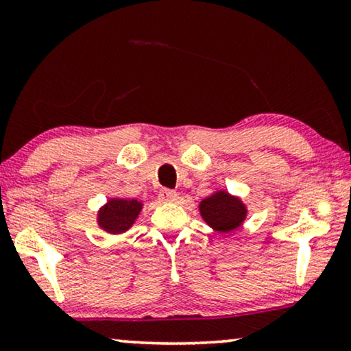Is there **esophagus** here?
Wrapping results in <instances>:
<instances>
[{
	"label": "esophagus",
	"mask_w": 351,
	"mask_h": 351,
	"mask_svg": "<svg viewBox=\"0 0 351 351\" xmlns=\"http://www.w3.org/2000/svg\"><path fill=\"white\" fill-rule=\"evenodd\" d=\"M176 198H177V193L174 190H169V189L160 190V199L161 201H166V203H169V201H176Z\"/></svg>",
	"instance_id": "obj_1"
}]
</instances>
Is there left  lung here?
<instances>
[{"label":"left lung","instance_id":"obj_1","mask_svg":"<svg viewBox=\"0 0 351 351\" xmlns=\"http://www.w3.org/2000/svg\"><path fill=\"white\" fill-rule=\"evenodd\" d=\"M199 214L204 222L215 232L230 233L244 222L247 209L237 196L220 190L201 201Z\"/></svg>","mask_w":351,"mask_h":351}]
</instances>
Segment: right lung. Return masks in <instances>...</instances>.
<instances>
[{
    "mask_svg": "<svg viewBox=\"0 0 351 351\" xmlns=\"http://www.w3.org/2000/svg\"><path fill=\"white\" fill-rule=\"evenodd\" d=\"M142 201L112 198L102 206L97 214L99 227L107 233L119 234L132 227L142 210Z\"/></svg>",
    "mask_w": 351,
    "mask_h": 351,
    "instance_id": "1",
    "label": "right lung"
}]
</instances>
